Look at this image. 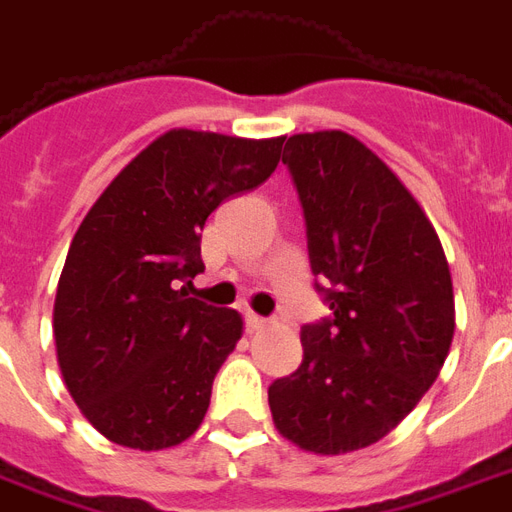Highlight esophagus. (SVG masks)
I'll return each mask as SVG.
<instances>
[{
    "mask_svg": "<svg viewBox=\"0 0 512 512\" xmlns=\"http://www.w3.org/2000/svg\"><path fill=\"white\" fill-rule=\"evenodd\" d=\"M246 325H249V328H266L268 325V320L266 317H260V314H255V312H246Z\"/></svg>",
    "mask_w": 512,
    "mask_h": 512,
    "instance_id": "esophagus-1",
    "label": "esophagus"
}]
</instances>
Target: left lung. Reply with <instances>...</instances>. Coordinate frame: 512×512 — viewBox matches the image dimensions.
Masks as SVG:
<instances>
[{"instance_id":"8db88e82","label":"left lung","mask_w":512,"mask_h":512,"mask_svg":"<svg viewBox=\"0 0 512 512\" xmlns=\"http://www.w3.org/2000/svg\"><path fill=\"white\" fill-rule=\"evenodd\" d=\"M314 276L333 317L304 325V361L268 388L276 431L342 456L391 434L437 380L456 331L445 249L404 181L342 130L290 135Z\"/></svg>"}]
</instances>
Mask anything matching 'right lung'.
<instances>
[{
  "label": "right lung",
  "instance_id": "add662e5",
  "mask_svg": "<svg viewBox=\"0 0 512 512\" xmlns=\"http://www.w3.org/2000/svg\"><path fill=\"white\" fill-rule=\"evenodd\" d=\"M285 135L168 130L105 187L75 230L54 301L56 358L83 418L132 450H165L206 418L244 320L189 298L200 230L260 187Z\"/></svg>",
  "mask_w": 512,
  "mask_h": 512
}]
</instances>
